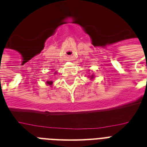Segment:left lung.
I'll list each match as a JSON object with an SVG mask.
<instances>
[{
  "mask_svg": "<svg viewBox=\"0 0 147 147\" xmlns=\"http://www.w3.org/2000/svg\"><path fill=\"white\" fill-rule=\"evenodd\" d=\"M89 78H90V79H92L93 78H94V75H92V76H90Z\"/></svg>",
  "mask_w": 147,
  "mask_h": 147,
  "instance_id": "obj_1",
  "label": "left lung"
}]
</instances>
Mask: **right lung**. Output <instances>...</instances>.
Returning a JSON list of instances; mask_svg holds the SVG:
<instances>
[{
  "label": "right lung",
  "mask_w": 147,
  "mask_h": 147,
  "mask_svg": "<svg viewBox=\"0 0 147 147\" xmlns=\"http://www.w3.org/2000/svg\"><path fill=\"white\" fill-rule=\"evenodd\" d=\"M46 84H47V85L51 86V85H52V84H53V82H52V81H47V82H46Z\"/></svg>",
  "instance_id": "obj_1"
}]
</instances>
